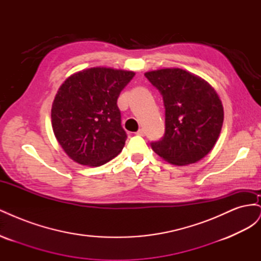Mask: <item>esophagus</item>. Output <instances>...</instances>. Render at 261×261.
I'll list each match as a JSON object with an SVG mask.
<instances>
[{
    "mask_svg": "<svg viewBox=\"0 0 261 261\" xmlns=\"http://www.w3.org/2000/svg\"><path fill=\"white\" fill-rule=\"evenodd\" d=\"M136 134H137V135H139V136H145V129L144 128H139Z\"/></svg>",
    "mask_w": 261,
    "mask_h": 261,
    "instance_id": "obj_1",
    "label": "esophagus"
}]
</instances>
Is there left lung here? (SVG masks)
Wrapping results in <instances>:
<instances>
[{"label":"left lung","instance_id":"8db88e82","mask_svg":"<svg viewBox=\"0 0 261 261\" xmlns=\"http://www.w3.org/2000/svg\"><path fill=\"white\" fill-rule=\"evenodd\" d=\"M160 91L165 108L164 137L151 143L153 151L175 165L198 162L215 147L223 124L217 91L201 77L181 68L145 73Z\"/></svg>","mask_w":261,"mask_h":261}]
</instances>
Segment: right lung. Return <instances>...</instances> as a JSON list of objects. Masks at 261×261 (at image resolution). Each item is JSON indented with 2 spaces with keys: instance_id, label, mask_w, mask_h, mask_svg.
Returning <instances> with one entry per match:
<instances>
[{
  "instance_id": "right-lung-1",
  "label": "right lung",
  "mask_w": 261,
  "mask_h": 261,
  "mask_svg": "<svg viewBox=\"0 0 261 261\" xmlns=\"http://www.w3.org/2000/svg\"><path fill=\"white\" fill-rule=\"evenodd\" d=\"M134 76L130 70L91 67L61 85L52 103V128L70 159L100 167L122 151L127 136L116 102Z\"/></svg>"
}]
</instances>
